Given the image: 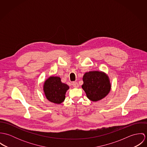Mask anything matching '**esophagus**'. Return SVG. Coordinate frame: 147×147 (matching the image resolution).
Returning <instances> with one entry per match:
<instances>
[{
  "label": "esophagus",
  "mask_w": 147,
  "mask_h": 147,
  "mask_svg": "<svg viewBox=\"0 0 147 147\" xmlns=\"http://www.w3.org/2000/svg\"><path fill=\"white\" fill-rule=\"evenodd\" d=\"M72 85L75 88H78L79 86V84L77 82H73L72 83Z\"/></svg>",
  "instance_id": "esophagus-1"
}]
</instances>
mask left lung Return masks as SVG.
I'll return each mask as SVG.
<instances>
[{
  "label": "left lung",
  "instance_id": "obj_1",
  "mask_svg": "<svg viewBox=\"0 0 147 147\" xmlns=\"http://www.w3.org/2000/svg\"><path fill=\"white\" fill-rule=\"evenodd\" d=\"M82 85L87 97L92 101H98L105 97L111 89L108 76L103 72L89 71L83 76Z\"/></svg>",
  "mask_w": 147,
  "mask_h": 147
}]
</instances>
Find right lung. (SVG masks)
<instances>
[{"label": "right lung", "mask_w": 147, "mask_h": 147, "mask_svg": "<svg viewBox=\"0 0 147 147\" xmlns=\"http://www.w3.org/2000/svg\"><path fill=\"white\" fill-rule=\"evenodd\" d=\"M68 85L62 83L58 76H50L44 83L43 91L46 98L50 102L60 104L65 100Z\"/></svg>", "instance_id": "add662e5"}]
</instances>
